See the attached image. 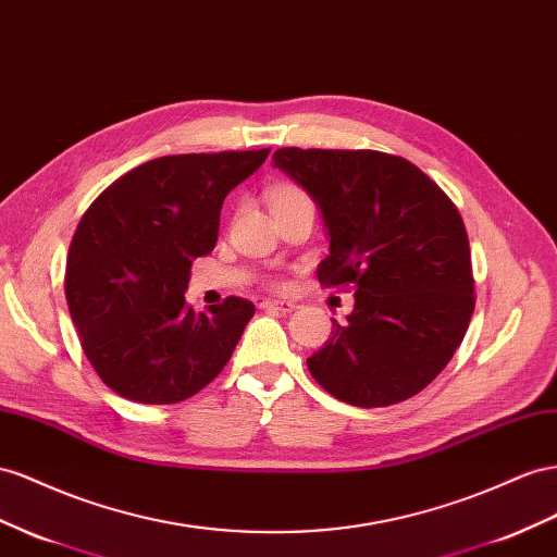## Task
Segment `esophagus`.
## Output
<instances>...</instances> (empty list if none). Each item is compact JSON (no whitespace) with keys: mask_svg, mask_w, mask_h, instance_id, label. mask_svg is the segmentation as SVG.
Returning a JSON list of instances; mask_svg holds the SVG:
<instances>
[{"mask_svg":"<svg viewBox=\"0 0 557 557\" xmlns=\"http://www.w3.org/2000/svg\"><path fill=\"white\" fill-rule=\"evenodd\" d=\"M262 309H274V311H281V313H290L297 305L295 302H285V299H264V302H260Z\"/></svg>","mask_w":557,"mask_h":557,"instance_id":"obj_1","label":"esophagus"}]
</instances>
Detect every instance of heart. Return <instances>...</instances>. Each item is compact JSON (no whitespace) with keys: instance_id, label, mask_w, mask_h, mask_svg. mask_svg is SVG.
Instances as JSON below:
<instances>
[{"instance_id":"1","label":"heart","mask_w":557,"mask_h":557,"mask_svg":"<svg viewBox=\"0 0 557 557\" xmlns=\"http://www.w3.org/2000/svg\"><path fill=\"white\" fill-rule=\"evenodd\" d=\"M267 199H269V206L278 208V206L302 201V199H309V197L305 194V189H299L297 185H276V187L267 191Z\"/></svg>"}]
</instances>
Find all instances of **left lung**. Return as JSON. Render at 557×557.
<instances>
[{
    "label": "left lung",
    "instance_id": "obj_1",
    "mask_svg": "<svg viewBox=\"0 0 557 557\" xmlns=\"http://www.w3.org/2000/svg\"><path fill=\"white\" fill-rule=\"evenodd\" d=\"M319 203L323 288L354 290L349 323L307 358L311 377L356 408L426 388L455 356L475 307L469 236L453 199L408 159L374 149L274 152Z\"/></svg>",
    "mask_w": 557,
    "mask_h": 557
}]
</instances>
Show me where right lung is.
<instances>
[{
	"label": "right lung",
	"mask_w": 557,
	"mask_h": 557,
	"mask_svg": "<svg viewBox=\"0 0 557 557\" xmlns=\"http://www.w3.org/2000/svg\"><path fill=\"white\" fill-rule=\"evenodd\" d=\"M269 149L173 154L140 163L82 215L65 297L82 349L114 394L171 405L199 394L230 363L255 305L227 297L194 311L189 269L218 244L227 194Z\"/></svg>",
	"instance_id": "right-lung-1"
}]
</instances>
